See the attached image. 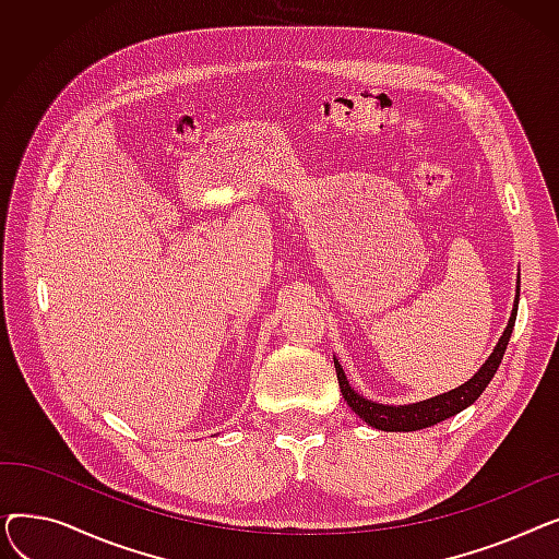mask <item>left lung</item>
<instances>
[{
    "label": "left lung",
    "mask_w": 559,
    "mask_h": 559,
    "mask_svg": "<svg viewBox=\"0 0 559 559\" xmlns=\"http://www.w3.org/2000/svg\"><path fill=\"white\" fill-rule=\"evenodd\" d=\"M519 289H521V285H516V301H514L510 324H508L503 337L498 340L493 354L487 358V362L480 367V371L472 380H466V383L460 385L457 390L447 392L442 396L428 399V401H421V403H413V405H399V407L396 405H380V403L362 399L360 394L350 390L340 362L335 360V371H337V380H340V390H342L344 401L369 426H373L378 430H399V432L401 430H405V432L407 430H421V428L435 426L439 421H444V419L462 413L464 407L472 405L485 392V388L489 385V380L493 378L498 365H501V360H503V354H506L512 329H514V321H516Z\"/></svg>",
    "instance_id": "1"
}]
</instances>
